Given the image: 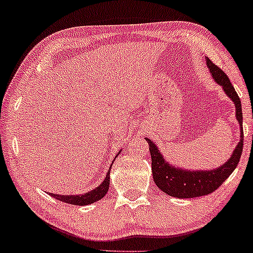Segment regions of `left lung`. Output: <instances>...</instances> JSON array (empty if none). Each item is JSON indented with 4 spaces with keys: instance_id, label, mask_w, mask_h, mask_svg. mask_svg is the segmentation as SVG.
Returning <instances> with one entry per match:
<instances>
[{
    "instance_id": "1",
    "label": "left lung",
    "mask_w": 253,
    "mask_h": 253,
    "mask_svg": "<svg viewBox=\"0 0 253 253\" xmlns=\"http://www.w3.org/2000/svg\"><path fill=\"white\" fill-rule=\"evenodd\" d=\"M207 67L211 74V78L218 86L222 87L226 95L233 101L235 107V118L239 123L240 140L229 157L228 160L221 166L211 169H189L171 165L161 154L160 149L150 138L146 137L149 144L152 157V172L154 183L161 191L177 198H195L211 194L225 181L239 163L243 153L244 132H243V112L241 101L232 86L228 76L220 68L216 67L208 57H206Z\"/></svg>"
}]
</instances>
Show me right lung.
I'll list each match as a JSON object with an SVG mask.
<instances>
[{
	"label": "right lung",
	"instance_id": "1",
	"mask_svg": "<svg viewBox=\"0 0 253 253\" xmlns=\"http://www.w3.org/2000/svg\"><path fill=\"white\" fill-rule=\"evenodd\" d=\"M122 150H119L118 154H121ZM118 154L116 155L115 159L118 157ZM113 164V163H112ZM111 166H110L109 172L106 173V177L101 181L100 185L98 188L90 190L88 192H84L82 195H58V194H50L53 198L61 201V202L68 203V204H74V206H87V204H92L94 202H98L99 200L104 197L106 195V192L109 191L110 188V171H111Z\"/></svg>",
	"mask_w": 253,
	"mask_h": 253
}]
</instances>
